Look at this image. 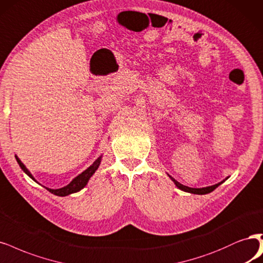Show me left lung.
<instances>
[{"label": "left lung", "instance_id": "left-lung-1", "mask_svg": "<svg viewBox=\"0 0 263 263\" xmlns=\"http://www.w3.org/2000/svg\"><path fill=\"white\" fill-rule=\"evenodd\" d=\"M170 176V175H168ZM170 178L173 180L174 184L177 186V188H179L180 190H183V192H186V193H190V194H196V195H205V194H209L211 192H213V190L219 187L223 182H225V180H222V182H220L219 184H215V185H212V186H208V187H203V188H192V187H188V186H185V185H182L180 183H178L176 179H174L172 176H170Z\"/></svg>", "mask_w": 263, "mask_h": 263}]
</instances>
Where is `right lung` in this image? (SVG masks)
Returning a JSON list of instances; mask_svg holds the SVG:
<instances>
[{"label": "right lung", "mask_w": 263, "mask_h": 263, "mask_svg": "<svg viewBox=\"0 0 263 263\" xmlns=\"http://www.w3.org/2000/svg\"><path fill=\"white\" fill-rule=\"evenodd\" d=\"M15 158H16V160H17V162H18V164H20L21 168L25 172V173H26L27 175H28L30 178H32V179L34 180V182H37V180H35V179L33 178V176L31 175L30 172L28 171V168H27V167L24 165V163H23L20 159H18L17 156H15ZM101 158H102V156L99 157V158L92 163L91 165H90L86 171H84L83 173L79 174L78 176H76L73 180H71V182H70L68 185H66V186H64V187H62V188H59V189H51V188H48V187H45V188H47V190H49V192H50L51 194L55 195V196H60V197L68 196V195H70V194H74V193L79 192V190H81V189H83V188L87 185V183H88V180L90 179V177H91V176L95 174V172L98 170L99 165H100V163H101Z\"/></svg>", "instance_id": "obj_1"}]
</instances>
